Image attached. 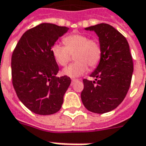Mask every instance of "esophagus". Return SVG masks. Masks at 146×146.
<instances>
[{
  "instance_id": "esophagus-1",
  "label": "esophagus",
  "mask_w": 146,
  "mask_h": 146,
  "mask_svg": "<svg viewBox=\"0 0 146 146\" xmlns=\"http://www.w3.org/2000/svg\"><path fill=\"white\" fill-rule=\"evenodd\" d=\"M76 81H78V80H71V85H73L75 84Z\"/></svg>"
}]
</instances>
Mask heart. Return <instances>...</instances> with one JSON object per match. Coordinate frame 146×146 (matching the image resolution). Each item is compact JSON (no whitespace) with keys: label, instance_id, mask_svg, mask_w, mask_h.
I'll return each mask as SVG.
<instances>
[{"label":"heart","instance_id":"b5f03b06","mask_svg":"<svg viewBox=\"0 0 146 146\" xmlns=\"http://www.w3.org/2000/svg\"><path fill=\"white\" fill-rule=\"evenodd\" d=\"M62 46L54 43L51 47V54L54 60L60 66H65L71 60V54H75V63L62 70V74L71 78H77L85 74L88 66L94 68L97 66L102 56V47L98 40L89 39L83 34H71L65 37Z\"/></svg>","mask_w":146,"mask_h":146}]
</instances>
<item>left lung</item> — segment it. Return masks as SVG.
Instances as JSON below:
<instances>
[{"mask_svg":"<svg viewBox=\"0 0 146 146\" xmlns=\"http://www.w3.org/2000/svg\"><path fill=\"white\" fill-rule=\"evenodd\" d=\"M85 30L97 34L102 56L90 75L95 81L83 80L81 100L88 111L102 114L115 109L126 96L133 72V58L126 38L112 25L100 23Z\"/></svg>","mask_w":146,"mask_h":146,"instance_id":"left-lung-1","label":"left lung"}]
</instances>
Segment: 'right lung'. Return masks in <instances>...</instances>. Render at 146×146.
I'll return each mask as SVG.
<instances>
[{
  "label": "right lung",
  "mask_w": 146,
  "mask_h": 146,
  "mask_svg": "<svg viewBox=\"0 0 146 146\" xmlns=\"http://www.w3.org/2000/svg\"><path fill=\"white\" fill-rule=\"evenodd\" d=\"M69 28L42 23L25 32L11 58L12 80L17 96L31 112L51 115L58 112L71 84L70 77H57L59 71L51 47Z\"/></svg>",
  "instance_id": "obj_1"
}]
</instances>
